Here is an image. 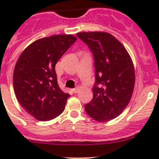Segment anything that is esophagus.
<instances>
[{"label": "esophagus", "mask_w": 159, "mask_h": 159, "mask_svg": "<svg viewBox=\"0 0 159 159\" xmlns=\"http://www.w3.org/2000/svg\"><path fill=\"white\" fill-rule=\"evenodd\" d=\"M78 92H79L78 88H74V89H72V92H74V93H77Z\"/></svg>", "instance_id": "1"}]
</instances>
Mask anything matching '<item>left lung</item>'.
<instances>
[{
	"mask_svg": "<svg viewBox=\"0 0 159 159\" xmlns=\"http://www.w3.org/2000/svg\"><path fill=\"white\" fill-rule=\"evenodd\" d=\"M95 58L93 99L84 108L98 122L116 119L127 107L135 82L131 57L121 42L106 32H78Z\"/></svg>",
	"mask_w": 159,
	"mask_h": 159,
	"instance_id": "8db88e82",
	"label": "left lung"
}]
</instances>
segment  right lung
Returning a JSON list of instances; mask_svg holds the SVG:
<instances>
[{"label": "right lung", "mask_w": 159, "mask_h": 159, "mask_svg": "<svg viewBox=\"0 0 159 159\" xmlns=\"http://www.w3.org/2000/svg\"><path fill=\"white\" fill-rule=\"evenodd\" d=\"M77 38L60 34L38 39L18 58L13 71L14 92L20 104L39 121L57 118L69 94L58 86L55 66Z\"/></svg>", "instance_id": "1"}]
</instances>
